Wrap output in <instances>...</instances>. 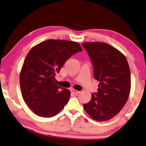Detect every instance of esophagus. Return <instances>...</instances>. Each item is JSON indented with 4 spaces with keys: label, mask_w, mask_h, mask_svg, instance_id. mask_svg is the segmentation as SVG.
I'll list each match as a JSON object with an SVG mask.
<instances>
[{
    "label": "esophagus",
    "mask_w": 146,
    "mask_h": 146,
    "mask_svg": "<svg viewBox=\"0 0 146 146\" xmlns=\"http://www.w3.org/2000/svg\"><path fill=\"white\" fill-rule=\"evenodd\" d=\"M71 92H72V93H73L74 94H75V95H77L78 94H80V91H77V90H75L74 89H71Z\"/></svg>",
    "instance_id": "obj_1"
}]
</instances>
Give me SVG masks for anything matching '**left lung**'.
<instances>
[{
  "label": "left lung",
  "mask_w": 146,
  "mask_h": 146,
  "mask_svg": "<svg viewBox=\"0 0 146 146\" xmlns=\"http://www.w3.org/2000/svg\"><path fill=\"white\" fill-rule=\"evenodd\" d=\"M91 59L98 92L92 95L84 110L96 121H106L117 115L125 105L131 90V73L125 56L105 43H84Z\"/></svg>",
  "instance_id": "left-lung-1"
}]
</instances>
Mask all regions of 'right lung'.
<instances>
[{"label": "right lung", "instance_id": "right-lung-1", "mask_svg": "<svg viewBox=\"0 0 146 146\" xmlns=\"http://www.w3.org/2000/svg\"><path fill=\"white\" fill-rule=\"evenodd\" d=\"M77 42L48 40L32 47L20 73L23 98L36 114L56 115L68 103L70 92L56 84L55 76L72 55L81 52Z\"/></svg>", "mask_w": 146, "mask_h": 146}]
</instances>
